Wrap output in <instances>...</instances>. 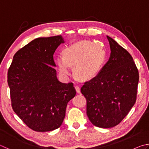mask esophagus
Segmentation results:
<instances>
[{"instance_id": "34e87169", "label": "esophagus", "mask_w": 149, "mask_h": 149, "mask_svg": "<svg viewBox=\"0 0 149 149\" xmlns=\"http://www.w3.org/2000/svg\"><path fill=\"white\" fill-rule=\"evenodd\" d=\"M75 90H76V92L77 93H80V87L78 86V85H75Z\"/></svg>"}]
</instances>
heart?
<instances>
[{
	"mask_svg": "<svg viewBox=\"0 0 149 149\" xmlns=\"http://www.w3.org/2000/svg\"><path fill=\"white\" fill-rule=\"evenodd\" d=\"M105 52L101 46L90 41L79 42L65 50L64 56H58V68L60 75L68 77L71 74V67L82 80L91 79L99 72L104 62Z\"/></svg>",
	"mask_w": 149,
	"mask_h": 149,
	"instance_id": "obj_1",
	"label": "heart"
}]
</instances>
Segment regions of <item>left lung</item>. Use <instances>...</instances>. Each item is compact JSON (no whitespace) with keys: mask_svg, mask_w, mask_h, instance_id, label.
<instances>
[{"mask_svg":"<svg viewBox=\"0 0 149 149\" xmlns=\"http://www.w3.org/2000/svg\"><path fill=\"white\" fill-rule=\"evenodd\" d=\"M110 56L95 77L85 82L81 92L87 100V115L99 127L110 128L122 122L136 102L139 72L132 56L107 36Z\"/></svg>","mask_w":149,"mask_h":149,"instance_id":"1","label":"left lung"}]
</instances>
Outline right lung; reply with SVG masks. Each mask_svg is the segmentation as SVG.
<instances>
[{
    "mask_svg": "<svg viewBox=\"0 0 149 149\" xmlns=\"http://www.w3.org/2000/svg\"><path fill=\"white\" fill-rule=\"evenodd\" d=\"M64 42L61 35L35 39L16 52L8 69L12 109L35 132L58 128L76 94L73 83L59 81L54 68L53 54Z\"/></svg>",
    "mask_w": 149,
    "mask_h": 149,
    "instance_id": "right-lung-1",
    "label": "right lung"
}]
</instances>
